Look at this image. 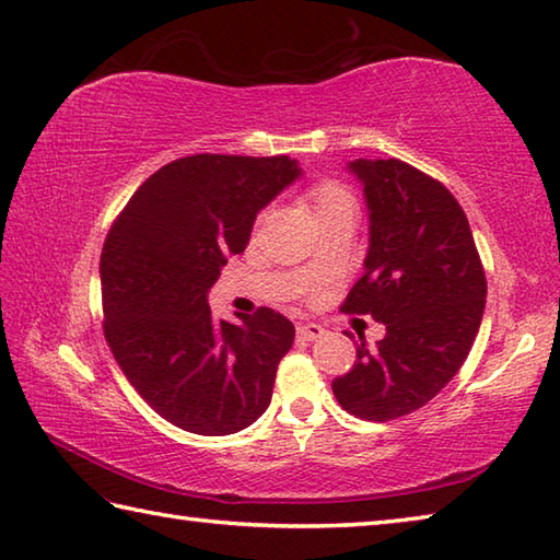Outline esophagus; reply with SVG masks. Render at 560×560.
I'll list each match as a JSON object with an SVG mask.
<instances>
[{
    "mask_svg": "<svg viewBox=\"0 0 560 560\" xmlns=\"http://www.w3.org/2000/svg\"><path fill=\"white\" fill-rule=\"evenodd\" d=\"M296 332H299L301 340H318V338H323V335H325V328H323V325H318V323H301L299 328H296Z\"/></svg>",
    "mask_w": 560,
    "mask_h": 560,
    "instance_id": "obj_1",
    "label": "esophagus"
}]
</instances>
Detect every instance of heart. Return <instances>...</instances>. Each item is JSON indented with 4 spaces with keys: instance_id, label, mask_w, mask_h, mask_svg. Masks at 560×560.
<instances>
[{
    "instance_id": "obj_1",
    "label": "heart",
    "mask_w": 560,
    "mask_h": 560,
    "mask_svg": "<svg viewBox=\"0 0 560 560\" xmlns=\"http://www.w3.org/2000/svg\"><path fill=\"white\" fill-rule=\"evenodd\" d=\"M306 200L313 208L315 220L328 215V212H338V210H352V196L348 188L338 180H315L306 188Z\"/></svg>"
}]
</instances>
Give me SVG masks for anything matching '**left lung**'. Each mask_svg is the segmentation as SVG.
Wrapping results in <instances>:
<instances>
[{
	"label": "left lung",
	"instance_id": "left-lung-1",
	"mask_svg": "<svg viewBox=\"0 0 560 560\" xmlns=\"http://www.w3.org/2000/svg\"><path fill=\"white\" fill-rule=\"evenodd\" d=\"M370 208V252L345 313L372 315L386 335L358 345L335 399L364 421H392L448 384L480 330L487 279L460 202L441 180L399 159H358Z\"/></svg>",
	"mask_w": 560,
	"mask_h": 560
}]
</instances>
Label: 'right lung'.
<instances>
[{
  "instance_id": "add662e5",
  "label": "right lung",
  "mask_w": 560,
  "mask_h": 560,
  "mask_svg": "<svg viewBox=\"0 0 560 560\" xmlns=\"http://www.w3.org/2000/svg\"><path fill=\"white\" fill-rule=\"evenodd\" d=\"M299 176L289 156H183L112 222L100 257L105 340L141 399L183 431L237 433L267 411L293 323L271 308L215 320L208 291L245 252L257 212Z\"/></svg>"
}]
</instances>
